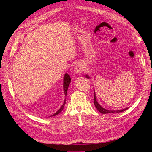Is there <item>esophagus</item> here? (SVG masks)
<instances>
[{
  "mask_svg": "<svg viewBox=\"0 0 152 152\" xmlns=\"http://www.w3.org/2000/svg\"><path fill=\"white\" fill-rule=\"evenodd\" d=\"M84 70V67L81 63L77 64V65L75 67V73L77 74L82 73Z\"/></svg>",
  "mask_w": 152,
  "mask_h": 152,
  "instance_id": "1",
  "label": "esophagus"
}]
</instances>
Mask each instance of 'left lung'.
<instances>
[{
    "label": "left lung",
    "mask_w": 152,
    "mask_h": 152,
    "mask_svg": "<svg viewBox=\"0 0 152 152\" xmlns=\"http://www.w3.org/2000/svg\"><path fill=\"white\" fill-rule=\"evenodd\" d=\"M86 77L87 78H89V76H87V75H85ZM94 92V105L95 106V107L97 108V109L100 111V112L101 113H103V114H107V113H120V112H122V111H124L125 110H126L128 108H124V109H123V110H107L104 108H103L99 103L97 102V98H96V95H95V91Z\"/></svg>",
    "instance_id": "left-lung-1"
}]
</instances>
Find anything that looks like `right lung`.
<instances>
[{
  "mask_svg": "<svg viewBox=\"0 0 152 152\" xmlns=\"http://www.w3.org/2000/svg\"><path fill=\"white\" fill-rule=\"evenodd\" d=\"M71 83V77L70 76H69L68 74L66 73L65 75V76H64V77H63V91H64V93H65V96H66V93H67V91H68V87H69V85ZM66 101V99H65V100H64V103L62 105V106L60 107V108L55 113H54L53 115H52V116H56L58 114H59L61 111L63 110V108H64V106H65V102Z\"/></svg>",
  "mask_w": 152,
  "mask_h": 152,
  "instance_id": "add662e5",
  "label": "right lung"
}]
</instances>
